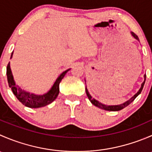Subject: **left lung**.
Segmentation results:
<instances>
[{
	"label": "left lung",
	"instance_id": "left-lung-1",
	"mask_svg": "<svg viewBox=\"0 0 152 152\" xmlns=\"http://www.w3.org/2000/svg\"><path fill=\"white\" fill-rule=\"evenodd\" d=\"M131 34L132 36L134 38V39H136L137 40L139 41V38L137 36V35L135 34L134 33V32L132 31L131 32ZM145 77H146V75H144V81L141 84V87H140V88L139 89L138 91L137 92V93H135V94L134 95V96H132V97L130 99H129L128 101H126V102H124V103L121 104H118V105H105L104 104L101 103V102H99V101L96 100L95 99H93V97H92L91 96H90V94L89 93L88 90H87V86H86L85 87V90H86V93H87V97H88L89 100L90 101V102H91L92 104H93V105L96 106V107H99V108L102 109V110H107V111H119V110H122V109L125 108L126 107H127L128 105H129L130 104L132 103V102H133V101L134 100V99H136V97H137V96H139V95L140 94V93H141L142 88H143V86H144V84H145ZM85 85H86V80L85 79Z\"/></svg>",
	"mask_w": 152,
	"mask_h": 152
}]
</instances>
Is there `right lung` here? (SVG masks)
I'll use <instances>...</instances> for the list:
<instances>
[{"label":"right lung","instance_id":"right-lung-1","mask_svg":"<svg viewBox=\"0 0 152 152\" xmlns=\"http://www.w3.org/2000/svg\"><path fill=\"white\" fill-rule=\"evenodd\" d=\"M12 56H13V52L12 53L10 59H12ZM70 70V68L62 72L56 79L53 85H52L51 88L46 93H44L42 95H36L34 93H31L23 90L22 88H20V87L16 85L10 68V62H9L7 67V76L9 86L12 89L14 95L23 104L25 105L26 107H30V108H39V107H45V106L52 103L56 99L59 93V83L64 78V76H65L67 72Z\"/></svg>","mask_w":152,"mask_h":152}]
</instances>
